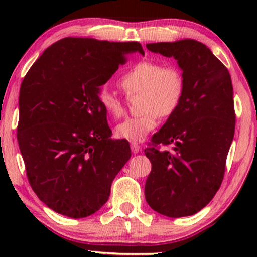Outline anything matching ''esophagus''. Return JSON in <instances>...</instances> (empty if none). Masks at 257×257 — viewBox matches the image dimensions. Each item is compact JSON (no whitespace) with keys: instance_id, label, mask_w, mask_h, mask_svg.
I'll return each mask as SVG.
<instances>
[{"instance_id":"obj_1","label":"esophagus","mask_w":257,"mask_h":257,"mask_svg":"<svg viewBox=\"0 0 257 257\" xmlns=\"http://www.w3.org/2000/svg\"><path fill=\"white\" fill-rule=\"evenodd\" d=\"M142 150V146L138 143H131V151L133 153H138Z\"/></svg>"}]
</instances>
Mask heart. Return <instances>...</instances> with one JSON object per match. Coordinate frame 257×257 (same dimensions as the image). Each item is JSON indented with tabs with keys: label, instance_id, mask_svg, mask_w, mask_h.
Returning <instances> with one entry per match:
<instances>
[{
	"label": "heart",
	"instance_id": "1",
	"mask_svg": "<svg viewBox=\"0 0 257 257\" xmlns=\"http://www.w3.org/2000/svg\"><path fill=\"white\" fill-rule=\"evenodd\" d=\"M119 85L127 96L140 93L143 113L126 118L115 126V136L132 143L145 139L159 124V115L167 118L173 114L185 92V79L180 70L175 65H161L154 61L135 63L120 76ZM98 100L112 118L124 114L122 100L106 87L100 90Z\"/></svg>",
	"mask_w": 257,
	"mask_h": 257
}]
</instances>
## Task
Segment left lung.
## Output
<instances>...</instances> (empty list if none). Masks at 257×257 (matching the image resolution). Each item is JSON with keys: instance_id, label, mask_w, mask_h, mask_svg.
<instances>
[{"instance_id": "8db88e82", "label": "left lung", "mask_w": 257, "mask_h": 257, "mask_svg": "<svg viewBox=\"0 0 257 257\" xmlns=\"http://www.w3.org/2000/svg\"><path fill=\"white\" fill-rule=\"evenodd\" d=\"M146 48L177 59L185 92L178 110L145 149L152 164L145 198L151 208L165 216H189L208 205L223 180L235 131L231 78L201 42H160ZM160 143L174 150L161 151Z\"/></svg>"}]
</instances>
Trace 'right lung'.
I'll return each mask as SVG.
<instances>
[{"instance_id":"add662e5","label":"right lung","mask_w":257,"mask_h":257,"mask_svg":"<svg viewBox=\"0 0 257 257\" xmlns=\"http://www.w3.org/2000/svg\"><path fill=\"white\" fill-rule=\"evenodd\" d=\"M138 42L65 37L44 50L21 84L17 140L38 199L80 219L108 200L131 158L125 139H111L98 94Z\"/></svg>"}]
</instances>
